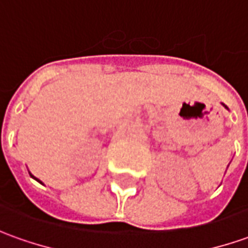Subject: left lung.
Segmentation results:
<instances>
[{
  "label": "left lung",
  "mask_w": 248,
  "mask_h": 248,
  "mask_svg": "<svg viewBox=\"0 0 248 248\" xmlns=\"http://www.w3.org/2000/svg\"><path fill=\"white\" fill-rule=\"evenodd\" d=\"M222 105H224V103H222ZM224 108H225V109H228V108H226V106H225V105H224Z\"/></svg>",
  "instance_id": "8db88e82"
}]
</instances>
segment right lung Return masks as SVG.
<instances>
[{
  "instance_id": "right-lung-1",
  "label": "right lung",
  "mask_w": 248,
  "mask_h": 248,
  "mask_svg": "<svg viewBox=\"0 0 248 248\" xmlns=\"http://www.w3.org/2000/svg\"><path fill=\"white\" fill-rule=\"evenodd\" d=\"M29 174H30V176H31V178H34V179H35V181H37V182H40V184H43V182H41V181H40V179H38V178H35V176H34L33 174H31V172H29Z\"/></svg>"
}]
</instances>
